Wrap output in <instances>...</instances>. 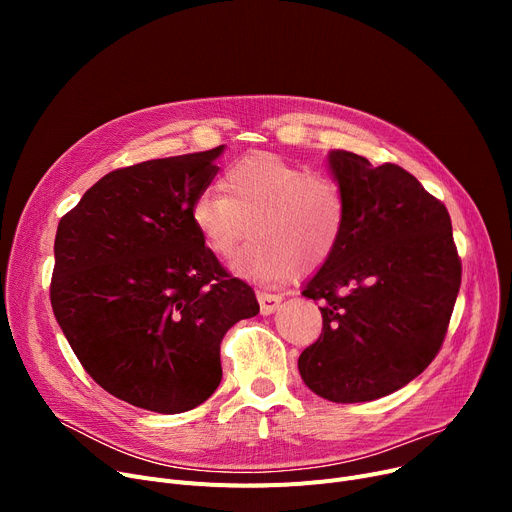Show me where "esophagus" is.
Here are the masks:
<instances>
[{
  "instance_id": "esophagus-1",
  "label": "esophagus",
  "mask_w": 512,
  "mask_h": 512,
  "mask_svg": "<svg viewBox=\"0 0 512 512\" xmlns=\"http://www.w3.org/2000/svg\"><path fill=\"white\" fill-rule=\"evenodd\" d=\"M257 301H259L261 313L270 315V313L278 311V307L282 303V297H280V294H272V292H257Z\"/></svg>"
}]
</instances>
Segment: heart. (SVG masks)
<instances>
[{
	"mask_svg": "<svg viewBox=\"0 0 512 512\" xmlns=\"http://www.w3.org/2000/svg\"><path fill=\"white\" fill-rule=\"evenodd\" d=\"M220 191L205 188L191 203V224L209 253L228 259L251 222L253 238L232 261L240 278L278 282L317 270L336 251L346 199L328 174L257 151L224 168Z\"/></svg>",
	"mask_w": 512,
	"mask_h": 512,
	"instance_id": "1",
	"label": "heart"
}]
</instances>
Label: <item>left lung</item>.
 <instances>
[{"label": "left lung", "instance_id": "8db88e82", "mask_svg": "<svg viewBox=\"0 0 512 512\" xmlns=\"http://www.w3.org/2000/svg\"><path fill=\"white\" fill-rule=\"evenodd\" d=\"M328 164L346 220L334 255L303 288L324 301V330L299 371L321 398L367 402L407 386L438 355L461 259L444 203L413 174L340 149Z\"/></svg>", "mask_w": 512, "mask_h": 512}]
</instances>
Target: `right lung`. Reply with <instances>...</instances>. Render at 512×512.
<instances>
[{
  "instance_id": "1",
  "label": "right lung",
  "mask_w": 512,
  "mask_h": 512,
  "mask_svg": "<svg viewBox=\"0 0 512 512\" xmlns=\"http://www.w3.org/2000/svg\"><path fill=\"white\" fill-rule=\"evenodd\" d=\"M224 145L114 170L58 224L51 307L74 355L110 394L153 413L199 407L222 382L220 344L255 317L191 224Z\"/></svg>"
}]
</instances>
